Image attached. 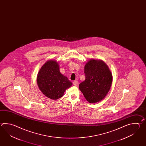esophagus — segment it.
Listing matches in <instances>:
<instances>
[{"mask_svg": "<svg viewBox=\"0 0 146 146\" xmlns=\"http://www.w3.org/2000/svg\"><path fill=\"white\" fill-rule=\"evenodd\" d=\"M73 84L75 86H77L78 84V82L77 80H74L73 81Z\"/></svg>", "mask_w": 146, "mask_h": 146, "instance_id": "34e87169", "label": "esophagus"}]
</instances>
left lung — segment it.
<instances>
[{
    "label": "left lung",
    "mask_w": 146,
    "mask_h": 146,
    "mask_svg": "<svg viewBox=\"0 0 146 146\" xmlns=\"http://www.w3.org/2000/svg\"><path fill=\"white\" fill-rule=\"evenodd\" d=\"M85 80L79 87L89 103L99 102L106 97L112 82V74L102 60L91 59L84 66Z\"/></svg>",
    "instance_id": "8db88e82"
}]
</instances>
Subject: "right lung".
Segmentation results:
<instances>
[{"instance_id": "1", "label": "right lung", "mask_w": 146, "mask_h": 146, "mask_svg": "<svg viewBox=\"0 0 146 146\" xmlns=\"http://www.w3.org/2000/svg\"><path fill=\"white\" fill-rule=\"evenodd\" d=\"M37 83L40 90L47 98L57 100L62 97L72 83L59 71V65L55 60L44 64L38 72Z\"/></svg>"}]
</instances>
